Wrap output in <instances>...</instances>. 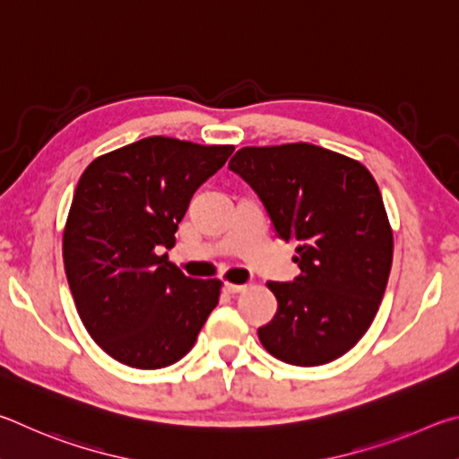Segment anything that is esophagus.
Here are the masks:
<instances>
[{
	"mask_svg": "<svg viewBox=\"0 0 459 459\" xmlns=\"http://www.w3.org/2000/svg\"><path fill=\"white\" fill-rule=\"evenodd\" d=\"M223 290L228 294H238V292H244L246 286L244 284H223Z\"/></svg>",
	"mask_w": 459,
	"mask_h": 459,
	"instance_id": "esophagus-1",
	"label": "esophagus"
}]
</instances>
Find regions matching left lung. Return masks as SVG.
Listing matches in <instances>:
<instances>
[{
    "label": "left lung",
    "instance_id": "left-lung-1",
    "mask_svg": "<svg viewBox=\"0 0 459 459\" xmlns=\"http://www.w3.org/2000/svg\"><path fill=\"white\" fill-rule=\"evenodd\" d=\"M296 242L294 282H268L274 318L258 328L270 355L296 367L342 357L371 326L387 288L393 234L373 175L316 144L244 147L230 160Z\"/></svg>",
    "mask_w": 459,
    "mask_h": 459
}]
</instances>
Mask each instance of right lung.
Instances as JSON below:
<instances>
[{
	"label": "right lung",
	"mask_w": 459,
	"mask_h": 459,
	"mask_svg": "<svg viewBox=\"0 0 459 459\" xmlns=\"http://www.w3.org/2000/svg\"><path fill=\"white\" fill-rule=\"evenodd\" d=\"M234 152L147 136L94 159L76 185L64 268L76 310L118 363L163 368L193 349L220 300V280H195L169 262L189 201Z\"/></svg>",
	"instance_id": "add662e5"
}]
</instances>
